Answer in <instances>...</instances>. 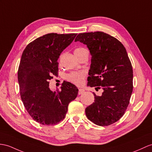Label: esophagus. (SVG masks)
<instances>
[{"label":"esophagus","instance_id":"34e87169","mask_svg":"<svg viewBox=\"0 0 152 152\" xmlns=\"http://www.w3.org/2000/svg\"><path fill=\"white\" fill-rule=\"evenodd\" d=\"M84 91H85V90H84V89H83V88H79V89L78 94H79V95L83 94V93H84Z\"/></svg>","mask_w":152,"mask_h":152}]
</instances>
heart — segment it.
Listing matches in <instances>:
<instances>
[{
    "label": "heart",
    "mask_w": 152,
    "mask_h": 152,
    "mask_svg": "<svg viewBox=\"0 0 152 152\" xmlns=\"http://www.w3.org/2000/svg\"><path fill=\"white\" fill-rule=\"evenodd\" d=\"M84 50H86V49L83 48H78L75 50L74 53L75 54H79ZM85 75H86L85 73L83 72H75L69 73L66 75V79L69 83L75 84L77 86H81L84 82Z\"/></svg>",
    "instance_id": "obj_1"
}]
</instances>
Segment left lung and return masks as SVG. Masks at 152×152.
<instances>
[{
    "mask_svg": "<svg viewBox=\"0 0 152 152\" xmlns=\"http://www.w3.org/2000/svg\"><path fill=\"white\" fill-rule=\"evenodd\" d=\"M75 41L86 44L91 55L88 86L102 88L95 102L85 110L98 126L115 123L123 116L133 91V69L126 48L119 40L102 31L79 33Z\"/></svg>",
    "mask_w": 152,
    "mask_h": 152,
    "instance_id": "8db88e82",
    "label": "left lung"
}]
</instances>
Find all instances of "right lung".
Segmentation results:
<instances>
[{
  "instance_id": "right-lung-1",
  "label": "right lung",
  "mask_w": 152,
  "mask_h": 152,
  "mask_svg": "<svg viewBox=\"0 0 152 152\" xmlns=\"http://www.w3.org/2000/svg\"><path fill=\"white\" fill-rule=\"evenodd\" d=\"M76 33H48L26 47L18 69L20 97L32 119L43 125H55L63 120L69 103L79 90L64 82L61 91H51L48 80L58 73V58L75 39Z\"/></svg>"
}]
</instances>
